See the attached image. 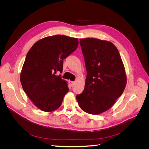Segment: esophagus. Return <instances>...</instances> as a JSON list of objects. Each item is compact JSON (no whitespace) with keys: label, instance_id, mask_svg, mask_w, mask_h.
Masks as SVG:
<instances>
[{"label":"esophagus","instance_id":"esophagus-1","mask_svg":"<svg viewBox=\"0 0 149 149\" xmlns=\"http://www.w3.org/2000/svg\"><path fill=\"white\" fill-rule=\"evenodd\" d=\"M74 81H69V84H70V85L71 86H72L74 84Z\"/></svg>","mask_w":149,"mask_h":149}]
</instances>
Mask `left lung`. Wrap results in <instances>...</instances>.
I'll list each match as a JSON object with an SVG mask.
<instances>
[{
    "mask_svg": "<svg viewBox=\"0 0 149 149\" xmlns=\"http://www.w3.org/2000/svg\"><path fill=\"white\" fill-rule=\"evenodd\" d=\"M87 75L83 92L76 96L85 112L98 115L110 109L126 85L125 69L118 50L111 42L80 39Z\"/></svg>",
    "mask_w": 149,
    "mask_h": 149,
    "instance_id": "left-lung-1",
    "label": "left lung"
}]
</instances>
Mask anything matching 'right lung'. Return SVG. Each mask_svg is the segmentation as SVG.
I'll return each instance as SVG.
<instances>
[{"label":"right lung","instance_id":"obj_1","mask_svg":"<svg viewBox=\"0 0 149 149\" xmlns=\"http://www.w3.org/2000/svg\"><path fill=\"white\" fill-rule=\"evenodd\" d=\"M77 38L64 35L45 37L29 49L20 74L23 91L34 104L45 112L61 106L69 88L57 72L63 71V60L78 47Z\"/></svg>","mask_w":149,"mask_h":149}]
</instances>
